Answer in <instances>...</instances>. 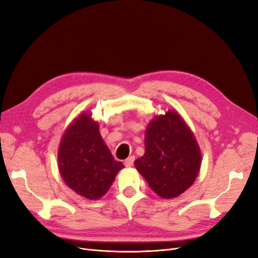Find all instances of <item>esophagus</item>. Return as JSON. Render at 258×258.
<instances>
[{"instance_id": "1", "label": "esophagus", "mask_w": 258, "mask_h": 258, "mask_svg": "<svg viewBox=\"0 0 258 258\" xmlns=\"http://www.w3.org/2000/svg\"><path fill=\"white\" fill-rule=\"evenodd\" d=\"M134 161H135V157L134 156H131V157H128L126 160H124V166L126 167H131L132 165H134Z\"/></svg>"}]
</instances>
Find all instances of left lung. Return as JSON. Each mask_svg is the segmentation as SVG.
Returning <instances> with one entry per match:
<instances>
[{"label":"left lung","instance_id":"8db88e82","mask_svg":"<svg viewBox=\"0 0 258 258\" xmlns=\"http://www.w3.org/2000/svg\"><path fill=\"white\" fill-rule=\"evenodd\" d=\"M135 166L163 199L177 197L195 182L201 153L194 134L177 112L156 116L145 131V154Z\"/></svg>","mask_w":258,"mask_h":258}]
</instances>
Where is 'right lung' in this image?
Here are the masks:
<instances>
[{
  "mask_svg": "<svg viewBox=\"0 0 258 258\" xmlns=\"http://www.w3.org/2000/svg\"><path fill=\"white\" fill-rule=\"evenodd\" d=\"M59 172L77 195L89 200L103 197L123 168L114 159L90 113H82L62 137L58 151Z\"/></svg>",
  "mask_w": 258,
  "mask_h": 258,
  "instance_id": "1",
  "label": "right lung"
}]
</instances>
